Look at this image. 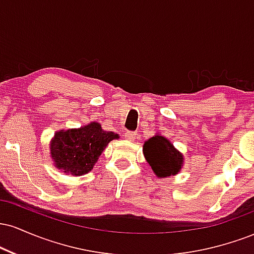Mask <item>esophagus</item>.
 Instances as JSON below:
<instances>
[{
	"label": "esophagus",
	"mask_w": 254,
	"mask_h": 254,
	"mask_svg": "<svg viewBox=\"0 0 254 254\" xmlns=\"http://www.w3.org/2000/svg\"><path fill=\"white\" fill-rule=\"evenodd\" d=\"M137 136V132H133V131H127L125 132V138L129 139V141H135Z\"/></svg>",
	"instance_id": "34e87169"
}]
</instances>
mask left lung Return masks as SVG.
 Segmentation results:
<instances>
[{"mask_svg": "<svg viewBox=\"0 0 254 254\" xmlns=\"http://www.w3.org/2000/svg\"><path fill=\"white\" fill-rule=\"evenodd\" d=\"M143 154L151 170L159 178L176 176L182 170L183 154L164 136L155 135L145 141Z\"/></svg>", "mask_w": 254, "mask_h": 254, "instance_id": "left-lung-1", "label": "left lung"}]
</instances>
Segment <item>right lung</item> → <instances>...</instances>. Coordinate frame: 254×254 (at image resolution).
Wrapping results in <instances>:
<instances>
[{"mask_svg":"<svg viewBox=\"0 0 254 254\" xmlns=\"http://www.w3.org/2000/svg\"><path fill=\"white\" fill-rule=\"evenodd\" d=\"M118 133L105 131L93 122L78 129L61 130L50 144L55 167L71 176H83L93 170L99 156Z\"/></svg>","mask_w":254,"mask_h":254,"instance_id":"obj_1","label":"right lung"}]
</instances>
